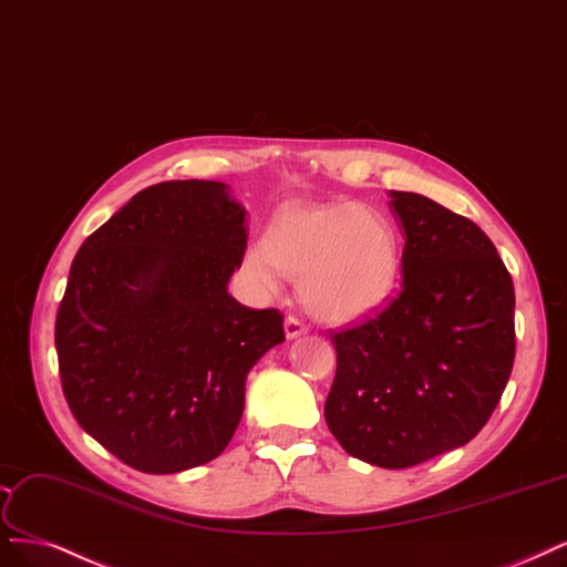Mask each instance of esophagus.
<instances>
[{"instance_id":"esophagus-1","label":"esophagus","mask_w":567,"mask_h":567,"mask_svg":"<svg viewBox=\"0 0 567 567\" xmlns=\"http://www.w3.org/2000/svg\"><path fill=\"white\" fill-rule=\"evenodd\" d=\"M284 330H286L288 340H296V338H302L307 333V326L296 317H288L286 323H284Z\"/></svg>"}]
</instances>
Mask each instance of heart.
Here are the masks:
<instances>
[{"label":"heart","mask_w":567,"mask_h":567,"mask_svg":"<svg viewBox=\"0 0 567 567\" xmlns=\"http://www.w3.org/2000/svg\"><path fill=\"white\" fill-rule=\"evenodd\" d=\"M244 267L267 296H279L281 275L300 281L309 315L328 323L359 321L394 292L401 241L392 220L359 204L290 206L250 244Z\"/></svg>","instance_id":"1"}]
</instances>
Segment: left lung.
I'll return each instance as SVG.
<instances>
[{
  "label": "left lung",
  "mask_w": 567,
  "mask_h": 567,
  "mask_svg": "<svg viewBox=\"0 0 567 567\" xmlns=\"http://www.w3.org/2000/svg\"><path fill=\"white\" fill-rule=\"evenodd\" d=\"M403 286L380 315L330 336L328 429L344 451L405 470L470 443L509 382L514 281L485 231L415 192H389Z\"/></svg>",
  "instance_id": "8db88e82"
}]
</instances>
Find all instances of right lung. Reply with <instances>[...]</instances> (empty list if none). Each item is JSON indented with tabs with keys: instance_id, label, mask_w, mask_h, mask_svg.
Returning a JSON list of instances; mask_svg holds the SVG:
<instances>
[{
	"instance_id": "add662e5",
	"label": "right lung",
	"mask_w": 567,
	"mask_h": 567,
	"mask_svg": "<svg viewBox=\"0 0 567 567\" xmlns=\"http://www.w3.org/2000/svg\"><path fill=\"white\" fill-rule=\"evenodd\" d=\"M246 208L216 181L152 185L82 244L55 317L68 405L145 474L216 460L241 422L246 378L284 342L277 309L227 292Z\"/></svg>"
}]
</instances>
